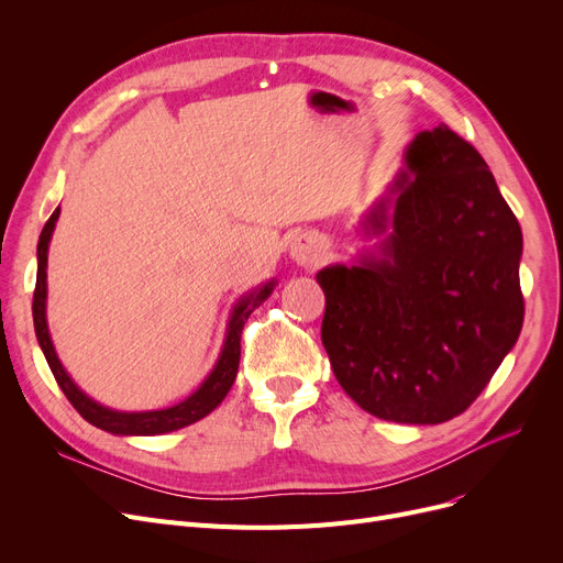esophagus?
<instances>
[{
	"label": "esophagus",
	"mask_w": 563,
	"mask_h": 563,
	"mask_svg": "<svg viewBox=\"0 0 563 563\" xmlns=\"http://www.w3.org/2000/svg\"><path fill=\"white\" fill-rule=\"evenodd\" d=\"M289 255L297 260L299 264H312V262L319 260V246L312 240H306V236H301V240L291 244Z\"/></svg>",
	"instance_id": "obj_1"
}]
</instances>
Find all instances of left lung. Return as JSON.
Segmentation results:
<instances>
[{
  "instance_id": "1",
  "label": "left lung",
  "mask_w": 563,
  "mask_h": 563,
  "mask_svg": "<svg viewBox=\"0 0 563 563\" xmlns=\"http://www.w3.org/2000/svg\"><path fill=\"white\" fill-rule=\"evenodd\" d=\"M404 164L361 221L374 249L317 274L321 342L363 410L440 424L479 397L520 335L522 232L484 157L448 125L416 134Z\"/></svg>"
}]
</instances>
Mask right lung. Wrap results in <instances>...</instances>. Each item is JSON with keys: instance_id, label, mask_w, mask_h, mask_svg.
<instances>
[{"instance_id": "add662e5", "label": "right lung", "mask_w": 563, "mask_h": 563, "mask_svg": "<svg viewBox=\"0 0 563 563\" xmlns=\"http://www.w3.org/2000/svg\"><path fill=\"white\" fill-rule=\"evenodd\" d=\"M58 214H62V207H56L54 214L47 219L41 240H38V274H36V291H34V329H36V338L38 344L45 353V361L58 383V388L64 390V395L68 397V401L77 408L79 416L91 422L93 427L109 431L113 435H162V433H170L183 427H189L198 420H202L225 399V395L230 393L234 376H236V367H240V356H242V331L244 323L251 317V312L255 308H260L266 299L272 297V291L276 287V278H272L269 283H262L255 289H251L244 297H240V301L234 303L230 319H228V329H225V340L219 353V361L214 363L212 372L205 376V380L198 386L196 393H191L187 399H183L180 404L168 406V408H157V410H115L109 408L100 401H96L93 397H88L77 383L73 380V376L66 372L64 363L58 361L56 349L49 335V327H47V251H49V240L52 232L56 228Z\"/></svg>"}]
</instances>
